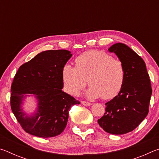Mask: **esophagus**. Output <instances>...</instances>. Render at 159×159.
<instances>
[{"instance_id":"esophagus-1","label":"esophagus","mask_w":159,"mask_h":159,"mask_svg":"<svg viewBox=\"0 0 159 159\" xmlns=\"http://www.w3.org/2000/svg\"><path fill=\"white\" fill-rule=\"evenodd\" d=\"M81 104L83 105H85V106H90L91 104L90 102H86V101H81Z\"/></svg>"}]
</instances>
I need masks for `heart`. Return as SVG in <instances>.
<instances>
[{"mask_svg": "<svg viewBox=\"0 0 159 159\" xmlns=\"http://www.w3.org/2000/svg\"><path fill=\"white\" fill-rule=\"evenodd\" d=\"M76 67L64 64L61 76L67 93L79 95L88 83L90 98L109 99L121 90L125 79L123 61L101 50H89L75 59Z\"/></svg>", "mask_w": 159, "mask_h": 159, "instance_id": "obj_1", "label": "heart"}]
</instances>
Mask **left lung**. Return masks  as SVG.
<instances>
[{
    "mask_svg": "<svg viewBox=\"0 0 159 159\" xmlns=\"http://www.w3.org/2000/svg\"><path fill=\"white\" fill-rule=\"evenodd\" d=\"M124 64L125 82L118 95L105 104L98 123L107 133L123 134L133 131L149 113L152 89L146 65L140 56L123 43L109 48Z\"/></svg>",
    "mask_w": 159,
    "mask_h": 159,
    "instance_id": "obj_1",
    "label": "left lung"
}]
</instances>
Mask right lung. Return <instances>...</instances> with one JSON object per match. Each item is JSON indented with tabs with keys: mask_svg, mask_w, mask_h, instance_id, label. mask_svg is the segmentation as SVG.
Here are the masks:
<instances>
[{
	"mask_svg": "<svg viewBox=\"0 0 159 159\" xmlns=\"http://www.w3.org/2000/svg\"><path fill=\"white\" fill-rule=\"evenodd\" d=\"M72 54L66 50H47L20 66L11 85L10 107L26 133L40 138L61 134L66 128L71 106L79 104L74 97L61 90V70ZM33 93L39 100V109L29 117L20 108L26 94Z\"/></svg>",
	"mask_w": 159,
	"mask_h": 159,
	"instance_id": "obj_1",
	"label": "right lung"
}]
</instances>
